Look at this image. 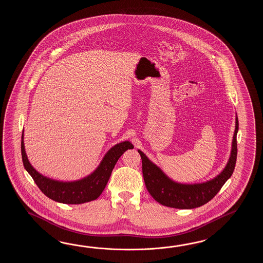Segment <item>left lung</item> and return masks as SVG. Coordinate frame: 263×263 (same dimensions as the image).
<instances>
[{
    "label": "left lung",
    "instance_id": "obj_1",
    "mask_svg": "<svg viewBox=\"0 0 263 263\" xmlns=\"http://www.w3.org/2000/svg\"><path fill=\"white\" fill-rule=\"evenodd\" d=\"M238 129L239 121L236 114L234 134L228 163L216 177L199 183H179L175 181L154 162H151L143 151L138 149L142 159L145 187L151 196L163 206L182 210L200 207L213 199L234 171Z\"/></svg>",
    "mask_w": 263,
    "mask_h": 263
}]
</instances>
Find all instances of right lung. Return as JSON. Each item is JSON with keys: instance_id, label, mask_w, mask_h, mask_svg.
<instances>
[{"instance_id": "right-lung-1", "label": "right lung", "mask_w": 263, "mask_h": 263, "mask_svg": "<svg viewBox=\"0 0 263 263\" xmlns=\"http://www.w3.org/2000/svg\"><path fill=\"white\" fill-rule=\"evenodd\" d=\"M24 130L22 135V156L24 168L45 196L63 204H83L95 200L104 190L112 169L124 152L134 148L129 141H124L112 146L101 160L99 166L83 179L62 181L50 179L36 171L30 163L24 146Z\"/></svg>"}]
</instances>
